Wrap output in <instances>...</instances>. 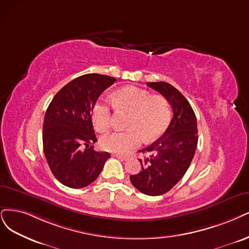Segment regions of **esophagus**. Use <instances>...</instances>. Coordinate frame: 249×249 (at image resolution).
Returning a JSON list of instances; mask_svg holds the SVG:
<instances>
[{"instance_id":"esophagus-1","label":"esophagus","mask_w":249,"mask_h":249,"mask_svg":"<svg viewBox=\"0 0 249 249\" xmlns=\"http://www.w3.org/2000/svg\"><path fill=\"white\" fill-rule=\"evenodd\" d=\"M113 157L118 158V159H121V160H124V161L128 160V157H126V156H122V155H119V154H114Z\"/></svg>"}]
</instances>
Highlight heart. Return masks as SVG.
I'll return each mask as SVG.
<instances>
[{
    "instance_id": "1",
    "label": "heart",
    "mask_w": 249,
    "mask_h": 249,
    "mask_svg": "<svg viewBox=\"0 0 249 249\" xmlns=\"http://www.w3.org/2000/svg\"><path fill=\"white\" fill-rule=\"evenodd\" d=\"M117 110L130 113L126 127L128 129L107 134L101 137L103 149L127 154L137 148L143 139L152 142L161 136L170 122V107L164 96L151 95L150 92L128 86L114 92L110 98ZM92 122L98 132H107L112 125V108L105 99H98L92 108Z\"/></svg>"
}]
</instances>
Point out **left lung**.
<instances>
[{
  "label": "left lung",
  "instance_id": "1",
  "mask_svg": "<svg viewBox=\"0 0 249 249\" xmlns=\"http://www.w3.org/2000/svg\"><path fill=\"white\" fill-rule=\"evenodd\" d=\"M173 110L168 128L158 141L142 149L146 154L139 159L142 171L130 176L132 185L149 196H159L170 191L185 176L194 157L198 142L197 119L187 98L166 82H149Z\"/></svg>",
  "mask_w": 249,
  "mask_h": 249
}]
</instances>
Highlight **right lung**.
I'll return each instance as SVG.
<instances>
[{
	"mask_svg": "<svg viewBox=\"0 0 249 249\" xmlns=\"http://www.w3.org/2000/svg\"><path fill=\"white\" fill-rule=\"evenodd\" d=\"M116 79L87 73L73 79L53 97L43 124V149L56 179L71 189L93 182L110 158L97 152L91 113L97 98Z\"/></svg>",
	"mask_w": 249,
	"mask_h": 249,
	"instance_id": "1",
	"label": "right lung"
}]
</instances>
